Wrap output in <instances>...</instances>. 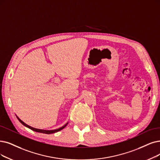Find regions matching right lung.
I'll list each match as a JSON object with an SVG mask.
<instances>
[{"mask_svg":"<svg viewBox=\"0 0 160 160\" xmlns=\"http://www.w3.org/2000/svg\"><path fill=\"white\" fill-rule=\"evenodd\" d=\"M16 117H17L18 119L19 120V121H20V122L22 125H23L25 127H28L29 129H31V130H33V131H35V132L44 133V134H52V133H54V132H58V131H61L62 129H63V128H65L66 126V125H68V122L67 123H66L63 126L60 127V128H58V129H54V130H44V129H37V128H34V127H32L28 125V124H26L25 123H24L23 121H22L17 116H16Z\"/></svg>","mask_w":160,"mask_h":160,"instance_id":"1","label":"right lung"}]
</instances>
